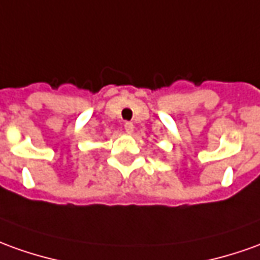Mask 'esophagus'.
<instances>
[{
	"label": "esophagus",
	"instance_id": "1",
	"mask_svg": "<svg viewBox=\"0 0 260 260\" xmlns=\"http://www.w3.org/2000/svg\"><path fill=\"white\" fill-rule=\"evenodd\" d=\"M124 130H126L127 134H132L134 132V124L133 123H130V121H126L124 123Z\"/></svg>",
	"mask_w": 260,
	"mask_h": 260
}]
</instances>
